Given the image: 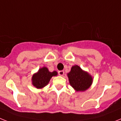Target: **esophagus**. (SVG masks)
<instances>
[{"label": "esophagus", "mask_w": 121, "mask_h": 121, "mask_svg": "<svg viewBox=\"0 0 121 121\" xmlns=\"http://www.w3.org/2000/svg\"><path fill=\"white\" fill-rule=\"evenodd\" d=\"M64 71H58V74L61 76H63L64 75Z\"/></svg>", "instance_id": "obj_1"}]
</instances>
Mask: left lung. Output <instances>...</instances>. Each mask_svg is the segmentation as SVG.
Here are the masks:
<instances>
[{
  "mask_svg": "<svg viewBox=\"0 0 121 121\" xmlns=\"http://www.w3.org/2000/svg\"><path fill=\"white\" fill-rule=\"evenodd\" d=\"M68 76L71 86L78 92L85 91L89 89L92 83L91 76L87 72L82 71L78 65L72 67Z\"/></svg>",
  "mask_w": 121,
  "mask_h": 121,
  "instance_id": "obj_1",
  "label": "left lung"
}]
</instances>
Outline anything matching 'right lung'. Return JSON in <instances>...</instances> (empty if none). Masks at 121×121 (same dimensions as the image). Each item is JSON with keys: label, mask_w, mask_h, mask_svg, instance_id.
Listing matches in <instances>:
<instances>
[{"label": "right lung", "mask_w": 121, "mask_h": 121, "mask_svg": "<svg viewBox=\"0 0 121 121\" xmlns=\"http://www.w3.org/2000/svg\"><path fill=\"white\" fill-rule=\"evenodd\" d=\"M57 75V72H50L46 67H43L39 70L32 78V84L37 89H41L47 86L52 76Z\"/></svg>", "instance_id": "right-lung-1"}]
</instances>
